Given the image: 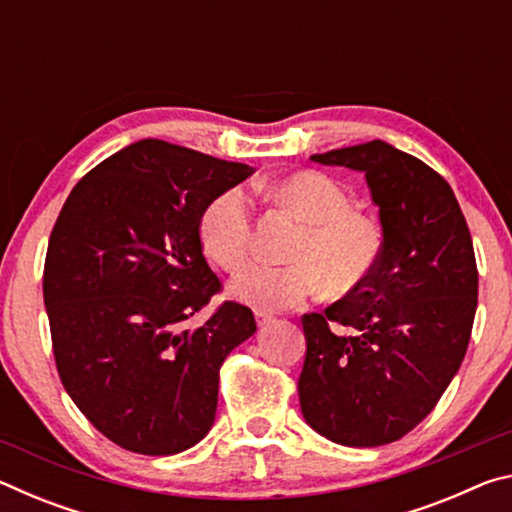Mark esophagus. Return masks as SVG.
Segmentation results:
<instances>
[{"label": "esophagus", "mask_w": 512, "mask_h": 512, "mask_svg": "<svg viewBox=\"0 0 512 512\" xmlns=\"http://www.w3.org/2000/svg\"><path fill=\"white\" fill-rule=\"evenodd\" d=\"M255 320H257V325H259V327H266V325L275 323V316L266 314V311H255Z\"/></svg>", "instance_id": "34e87169"}]
</instances>
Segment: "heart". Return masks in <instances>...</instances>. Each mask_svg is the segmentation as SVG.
I'll use <instances>...</instances> for the list:
<instances>
[{
    "label": "heart",
    "instance_id": "1",
    "mask_svg": "<svg viewBox=\"0 0 512 512\" xmlns=\"http://www.w3.org/2000/svg\"><path fill=\"white\" fill-rule=\"evenodd\" d=\"M264 194L307 223L291 250L296 264H248L230 282V296L255 309L298 307L327 289L350 293L375 271L381 235L375 221L352 210V196L323 171L302 169L266 180ZM198 241L225 271H237L250 255L253 207L244 189L216 194L198 216Z\"/></svg>",
    "mask_w": 512,
    "mask_h": 512
}]
</instances>
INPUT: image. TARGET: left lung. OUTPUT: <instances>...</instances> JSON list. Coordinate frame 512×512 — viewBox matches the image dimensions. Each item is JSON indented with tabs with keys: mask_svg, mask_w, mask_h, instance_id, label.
I'll list each match as a JSON object with an SVG mask.
<instances>
[{
	"mask_svg": "<svg viewBox=\"0 0 512 512\" xmlns=\"http://www.w3.org/2000/svg\"><path fill=\"white\" fill-rule=\"evenodd\" d=\"M311 160L366 173L384 241L361 287L302 316L300 409L334 443L388 445L427 418L463 363L479 296L470 228L447 180L391 144Z\"/></svg>",
	"mask_w": 512,
	"mask_h": 512,
	"instance_id": "obj_1",
	"label": "left lung"
}]
</instances>
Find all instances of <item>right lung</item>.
<instances>
[{
  "instance_id": "add662e5",
  "label": "right lung",
  "mask_w": 512,
  "mask_h": 512,
  "mask_svg": "<svg viewBox=\"0 0 512 512\" xmlns=\"http://www.w3.org/2000/svg\"><path fill=\"white\" fill-rule=\"evenodd\" d=\"M253 169L162 140L135 142L76 183L51 230L42 293L67 395L112 443L185 452L210 431L219 370L255 334L225 300L198 241V216Z\"/></svg>"
}]
</instances>
